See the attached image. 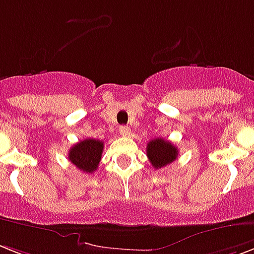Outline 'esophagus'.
<instances>
[{
	"label": "esophagus",
	"mask_w": 254,
	"mask_h": 254,
	"mask_svg": "<svg viewBox=\"0 0 254 254\" xmlns=\"http://www.w3.org/2000/svg\"><path fill=\"white\" fill-rule=\"evenodd\" d=\"M119 133L123 135V136H128L129 133H131V129H129V127H127V126H121V127H119Z\"/></svg>",
	"instance_id": "34e87169"
}]
</instances>
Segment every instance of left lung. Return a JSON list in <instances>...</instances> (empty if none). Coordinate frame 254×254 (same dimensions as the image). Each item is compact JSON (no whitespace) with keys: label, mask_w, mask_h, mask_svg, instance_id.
I'll use <instances>...</instances> for the list:
<instances>
[{"label":"left lung","mask_w":254,"mask_h":254,"mask_svg":"<svg viewBox=\"0 0 254 254\" xmlns=\"http://www.w3.org/2000/svg\"><path fill=\"white\" fill-rule=\"evenodd\" d=\"M147 156L155 169H161L177 159V147L162 137L151 140L147 144Z\"/></svg>","instance_id":"left-lung-1"}]
</instances>
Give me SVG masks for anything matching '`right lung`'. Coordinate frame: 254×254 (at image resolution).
<instances>
[{
	"label": "right lung",
	"instance_id": "1",
	"mask_svg": "<svg viewBox=\"0 0 254 254\" xmlns=\"http://www.w3.org/2000/svg\"><path fill=\"white\" fill-rule=\"evenodd\" d=\"M103 152V143L97 139H85L69 149L68 159L73 165L85 173L97 170Z\"/></svg>",
	"mask_w": 254,
	"mask_h": 254
}]
</instances>
